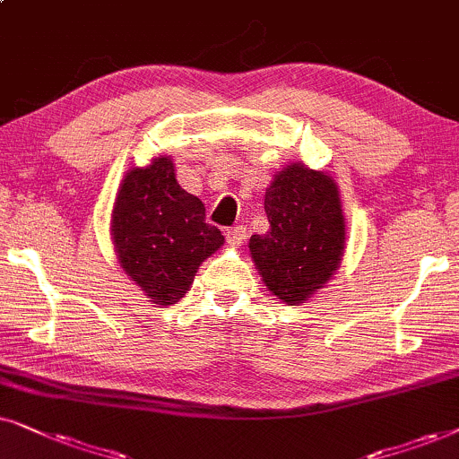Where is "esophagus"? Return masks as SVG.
<instances>
[{
	"mask_svg": "<svg viewBox=\"0 0 459 459\" xmlns=\"http://www.w3.org/2000/svg\"><path fill=\"white\" fill-rule=\"evenodd\" d=\"M246 237H247V233L243 226H233V229L226 230V241H229V246H233V247H239L241 243L246 241Z\"/></svg>",
	"mask_w": 459,
	"mask_h": 459,
	"instance_id": "esophagus-1",
	"label": "esophagus"
}]
</instances>
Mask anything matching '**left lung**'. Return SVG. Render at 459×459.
Wrapping results in <instances>:
<instances>
[{
	"instance_id": "obj_1",
	"label": "left lung",
	"mask_w": 459,
	"mask_h": 459,
	"mask_svg": "<svg viewBox=\"0 0 459 459\" xmlns=\"http://www.w3.org/2000/svg\"><path fill=\"white\" fill-rule=\"evenodd\" d=\"M264 210L271 229L252 235L249 254L266 290L296 307L323 290L344 258L340 188L329 174L291 161L268 185Z\"/></svg>"
}]
</instances>
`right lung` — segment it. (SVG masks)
I'll list each match as a JSON object with an SVG mask.
<instances>
[{
  "label": "right lung",
  "mask_w": 459,
  "mask_h": 459,
  "mask_svg": "<svg viewBox=\"0 0 459 459\" xmlns=\"http://www.w3.org/2000/svg\"><path fill=\"white\" fill-rule=\"evenodd\" d=\"M119 266L149 302L176 304L191 290L199 266L224 246L205 222L204 201L176 180L172 157H152L126 172L111 213Z\"/></svg>",
  "instance_id": "1"
}]
</instances>
